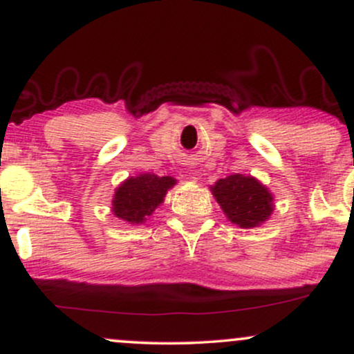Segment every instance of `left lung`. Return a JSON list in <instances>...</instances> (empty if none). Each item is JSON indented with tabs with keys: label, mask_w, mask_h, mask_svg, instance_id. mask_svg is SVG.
Here are the masks:
<instances>
[{
	"label": "left lung",
	"mask_w": 354,
	"mask_h": 354,
	"mask_svg": "<svg viewBox=\"0 0 354 354\" xmlns=\"http://www.w3.org/2000/svg\"><path fill=\"white\" fill-rule=\"evenodd\" d=\"M225 214L239 228H256L273 213V194L253 176L231 174L211 186Z\"/></svg>",
	"instance_id": "8db88e82"
}]
</instances>
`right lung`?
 I'll use <instances>...</instances> for the list:
<instances>
[{
  "label": "right lung",
  "mask_w": 354,
  "mask_h": 354,
  "mask_svg": "<svg viewBox=\"0 0 354 354\" xmlns=\"http://www.w3.org/2000/svg\"><path fill=\"white\" fill-rule=\"evenodd\" d=\"M176 185L171 176L143 173L121 183L113 196V214L129 225H141L165 200L169 188Z\"/></svg>",
  "instance_id": "right-lung-1"
}]
</instances>
